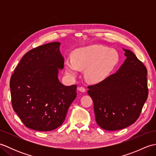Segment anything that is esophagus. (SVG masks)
Wrapping results in <instances>:
<instances>
[{
  "mask_svg": "<svg viewBox=\"0 0 156 156\" xmlns=\"http://www.w3.org/2000/svg\"><path fill=\"white\" fill-rule=\"evenodd\" d=\"M78 90L80 91V92H84L85 91H86V89H85V88H84V87H78Z\"/></svg>",
  "mask_w": 156,
  "mask_h": 156,
  "instance_id": "1",
  "label": "esophagus"
}]
</instances>
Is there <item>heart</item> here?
Instances as JSON below:
<instances>
[{"mask_svg":"<svg viewBox=\"0 0 156 156\" xmlns=\"http://www.w3.org/2000/svg\"><path fill=\"white\" fill-rule=\"evenodd\" d=\"M118 52L113 49L101 45H90L76 49L73 59L65 62L66 71L74 78L85 69V76L92 82H101L107 77L119 62Z\"/></svg>","mask_w":156,"mask_h":156,"instance_id":"b5f03b06","label":"heart"}]
</instances>
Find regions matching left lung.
<instances>
[{"label": "left lung", "mask_w": 156, "mask_h": 156, "mask_svg": "<svg viewBox=\"0 0 156 156\" xmlns=\"http://www.w3.org/2000/svg\"><path fill=\"white\" fill-rule=\"evenodd\" d=\"M123 50L126 59L118 70L99 83L88 87L96 121L107 131L133 124L148 96L146 68L131 50Z\"/></svg>", "instance_id": "1"}]
</instances>
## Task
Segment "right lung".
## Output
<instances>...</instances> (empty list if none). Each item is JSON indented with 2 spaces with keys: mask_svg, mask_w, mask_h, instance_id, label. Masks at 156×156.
<instances>
[{
  "mask_svg": "<svg viewBox=\"0 0 156 156\" xmlns=\"http://www.w3.org/2000/svg\"><path fill=\"white\" fill-rule=\"evenodd\" d=\"M59 42L35 48L23 56L10 80L13 110L26 127L49 131L64 122L76 97L77 86L66 87L58 79L64 58Z\"/></svg>",
  "mask_w": 156,
  "mask_h": 156,
  "instance_id": "1",
  "label": "right lung"
}]
</instances>
